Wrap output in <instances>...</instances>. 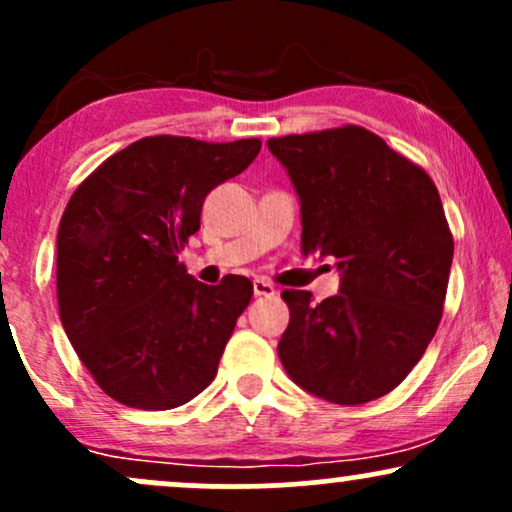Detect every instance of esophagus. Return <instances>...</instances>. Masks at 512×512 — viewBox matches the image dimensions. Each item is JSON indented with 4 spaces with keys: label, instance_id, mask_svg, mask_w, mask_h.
<instances>
[{
    "label": "esophagus",
    "instance_id": "obj_1",
    "mask_svg": "<svg viewBox=\"0 0 512 512\" xmlns=\"http://www.w3.org/2000/svg\"><path fill=\"white\" fill-rule=\"evenodd\" d=\"M252 293L255 296H274V286L264 279H255L252 281Z\"/></svg>",
    "mask_w": 512,
    "mask_h": 512
}]
</instances>
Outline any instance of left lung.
I'll return each instance as SVG.
<instances>
[{
    "mask_svg": "<svg viewBox=\"0 0 512 512\" xmlns=\"http://www.w3.org/2000/svg\"><path fill=\"white\" fill-rule=\"evenodd\" d=\"M301 202V252L334 257L337 296L284 291L289 378L332 404L387 395L443 315L452 236L433 180L363 127L269 139Z\"/></svg>",
    "mask_w": 512,
    "mask_h": 512,
    "instance_id": "obj_1",
    "label": "left lung"
}]
</instances>
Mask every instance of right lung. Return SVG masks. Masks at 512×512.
I'll list each match as a JSON object with an SVG mask.
<instances>
[{
	"label": "right lung",
	"mask_w": 512,
	"mask_h": 512,
	"mask_svg": "<svg viewBox=\"0 0 512 512\" xmlns=\"http://www.w3.org/2000/svg\"><path fill=\"white\" fill-rule=\"evenodd\" d=\"M260 149V139L146 137L69 199L57 231L62 327L98 387L125 407H180L214 380L252 284L238 274L202 284L178 252L199 231L204 197Z\"/></svg>",
	"instance_id": "1"
}]
</instances>
